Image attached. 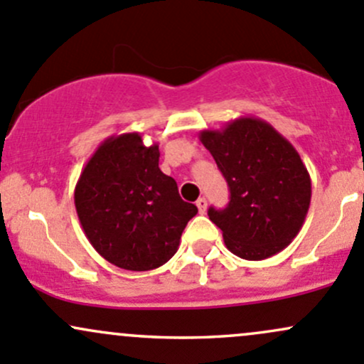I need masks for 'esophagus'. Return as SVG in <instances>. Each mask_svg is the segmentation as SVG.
Here are the masks:
<instances>
[{
  "label": "esophagus",
  "instance_id": "1",
  "mask_svg": "<svg viewBox=\"0 0 364 364\" xmlns=\"http://www.w3.org/2000/svg\"><path fill=\"white\" fill-rule=\"evenodd\" d=\"M197 208H198V213L204 214L205 209H208V200H205L204 197H200V198H198V200H197Z\"/></svg>",
  "mask_w": 364,
  "mask_h": 364
}]
</instances>
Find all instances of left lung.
<instances>
[{"label": "left lung", "instance_id": "obj_1", "mask_svg": "<svg viewBox=\"0 0 364 364\" xmlns=\"http://www.w3.org/2000/svg\"><path fill=\"white\" fill-rule=\"evenodd\" d=\"M230 188L225 209L208 211L225 246L251 262L281 252L304 227L311 176L294 146L262 118L240 117L198 134Z\"/></svg>", "mask_w": 364, "mask_h": 364}]
</instances>
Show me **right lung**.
<instances>
[{
  "label": "right lung",
  "mask_w": 364,
  "mask_h": 364,
  "mask_svg": "<svg viewBox=\"0 0 364 364\" xmlns=\"http://www.w3.org/2000/svg\"><path fill=\"white\" fill-rule=\"evenodd\" d=\"M159 156V144L144 146L139 132L109 136L75 186L76 214L92 247L124 270L146 272L169 262L197 214L160 171Z\"/></svg>",
  "instance_id": "1"
}]
</instances>
